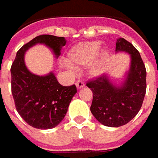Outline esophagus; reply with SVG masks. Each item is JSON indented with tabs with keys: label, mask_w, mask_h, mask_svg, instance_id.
<instances>
[{
	"label": "esophagus",
	"mask_w": 158,
	"mask_h": 158,
	"mask_svg": "<svg viewBox=\"0 0 158 158\" xmlns=\"http://www.w3.org/2000/svg\"><path fill=\"white\" fill-rule=\"evenodd\" d=\"M76 86H77V88H78V89H80V88L84 87L85 83L83 82V81H81V80H78V81L76 82Z\"/></svg>",
	"instance_id": "obj_1"
}]
</instances>
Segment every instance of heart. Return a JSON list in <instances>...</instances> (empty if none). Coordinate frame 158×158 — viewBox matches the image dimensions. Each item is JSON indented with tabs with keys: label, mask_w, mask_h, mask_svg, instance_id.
I'll use <instances>...</instances> for the list:
<instances>
[{
	"label": "heart",
	"mask_w": 158,
	"mask_h": 158,
	"mask_svg": "<svg viewBox=\"0 0 158 158\" xmlns=\"http://www.w3.org/2000/svg\"><path fill=\"white\" fill-rule=\"evenodd\" d=\"M100 41L79 43L67 54V67L71 70L89 64L88 73L92 77H99L107 69L110 54L107 49H101Z\"/></svg>",
	"instance_id": "obj_1"
}]
</instances>
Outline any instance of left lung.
<instances>
[{"label":"left lung","mask_w":158,"mask_h":158,"mask_svg":"<svg viewBox=\"0 0 158 158\" xmlns=\"http://www.w3.org/2000/svg\"><path fill=\"white\" fill-rule=\"evenodd\" d=\"M115 52L130 55V67L120 85L104 74L86 83L93 92L90 107L96 120L106 127H121L137 114L146 93V69L139 52L124 38H118Z\"/></svg>","instance_id":"left-lung-1"}]
</instances>
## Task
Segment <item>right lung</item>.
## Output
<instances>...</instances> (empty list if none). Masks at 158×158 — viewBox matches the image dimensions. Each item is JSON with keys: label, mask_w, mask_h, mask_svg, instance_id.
<instances>
[{"label": "right lung", "mask_w": 158, "mask_h": 158, "mask_svg": "<svg viewBox=\"0 0 158 158\" xmlns=\"http://www.w3.org/2000/svg\"><path fill=\"white\" fill-rule=\"evenodd\" d=\"M36 44L48 46L58 57L66 40L62 36L41 35L22 47L10 69L11 91L15 108L25 122L33 128L50 129L63 121L77 88L75 85L59 84L52 72L45 76L30 73L26 67L24 55Z\"/></svg>", "instance_id": "right-lung-1"}]
</instances>
